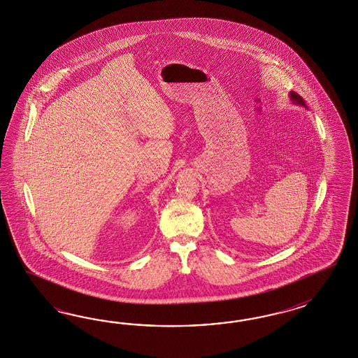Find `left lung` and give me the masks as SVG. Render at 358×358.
<instances>
[{
  "label": "left lung",
  "instance_id": "left-lung-1",
  "mask_svg": "<svg viewBox=\"0 0 358 358\" xmlns=\"http://www.w3.org/2000/svg\"><path fill=\"white\" fill-rule=\"evenodd\" d=\"M290 98H292L293 103H296V105H302V106H306L303 98L301 97V96H299L298 93H295V92H290Z\"/></svg>",
  "mask_w": 358,
  "mask_h": 358
}]
</instances>
